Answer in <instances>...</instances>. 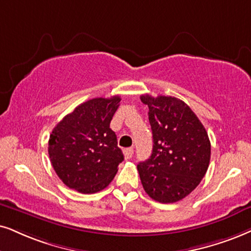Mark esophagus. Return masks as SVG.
I'll use <instances>...</instances> for the list:
<instances>
[{"label":"esophagus","mask_w":251,"mask_h":251,"mask_svg":"<svg viewBox=\"0 0 251 251\" xmlns=\"http://www.w3.org/2000/svg\"><path fill=\"white\" fill-rule=\"evenodd\" d=\"M133 154H134V148L133 147L124 149V155H125L126 158H131L133 156Z\"/></svg>","instance_id":"34e87169"}]
</instances>
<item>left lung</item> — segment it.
<instances>
[{"mask_svg":"<svg viewBox=\"0 0 251 251\" xmlns=\"http://www.w3.org/2000/svg\"><path fill=\"white\" fill-rule=\"evenodd\" d=\"M148 106L153 151L138 164L145 191L162 204L182 201L199 185L207 171L211 142L188 104L176 97L142 95Z\"/></svg>","mask_w":251,"mask_h":251,"instance_id":"left-lung-1","label":"left lung"}]
</instances>
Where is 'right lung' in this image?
Here are the masks:
<instances>
[{"instance_id":"obj_1","label":"right lung","mask_w":251,"mask_h":251,"mask_svg":"<svg viewBox=\"0 0 251 251\" xmlns=\"http://www.w3.org/2000/svg\"><path fill=\"white\" fill-rule=\"evenodd\" d=\"M119 96L82 103L53 128L49 155L56 175L81 193L102 191L124 160L116 133L110 128Z\"/></svg>"}]
</instances>
